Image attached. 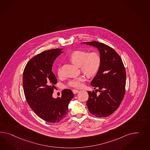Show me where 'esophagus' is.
<instances>
[{"label":"esophagus","mask_w":150,"mask_h":150,"mask_svg":"<svg viewBox=\"0 0 150 150\" xmlns=\"http://www.w3.org/2000/svg\"><path fill=\"white\" fill-rule=\"evenodd\" d=\"M79 91L77 89H73V92L74 94H76V93H79Z\"/></svg>","instance_id":"obj_1"}]
</instances>
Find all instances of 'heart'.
I'll return each mask as SVG.
<instances>
[{"label": "heart", "mask_w": 150, "mask_h": 150, "mask_svg": "<svg viewBox=\"0 0 150 150\" xmlns=\"http://www.w3.org/2000/svg\"><path fill=\"white\" fill-rule=\"evenodd\" d=\"M69 59L74 64L80 66L81 70L88 76H93L98 72L102 62L101 54L98 51L88 53L82 50L74 51L69 56ZM57 74L58 76L62 75L60 68H57ZM86 80L85 76H80L71 79L68 86L74 88H81Z\"/></svg>", "instance_id": "b5f03b06"}]
</instances>
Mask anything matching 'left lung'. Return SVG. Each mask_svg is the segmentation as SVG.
I'll return each instance as SVG.
<instances>
[{
  "label": "left lung",
  "instance_id": "8db88e82",
  "mask_svg": "<svg viewBox=\"0 0 150 150\" xmlns=\"http://www.w3.org/2000/svg\"><path fill=\"white\" fill-rule=\"evenodd\" d=\"M92 45L99 51L102 58L101 67L91 81V86L97 88L99 95L88 91L86 103L89 111L99 117H108L114 112L125 96L126 73L121 58L112 47L96 41L83 42Z\"/></svg>",
  "mask_w": 150,
  "mask_h": 150
}]
</instances>
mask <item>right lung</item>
<instances>
[{
  "instance_id": "right-lung-1",
  "label": "right lung",
  "mask_w": 150,
  "mask_h": 150,
  "mask_svg": "<svg viewBox=\"0 0 150 150\" xmlns=\"http://www.w3.org/2000/svg\"><path fill=\"white\" fill-rule=\"evenodd\" d=\"M63 49L45 51L33 57L24 68L23 86L29 106L38 116L45 121L56 123L62 121L68 112L73 92L64 89L61 97L53 98L57 79L52 71V64Z\"/></svg>"
}]
</instances>
